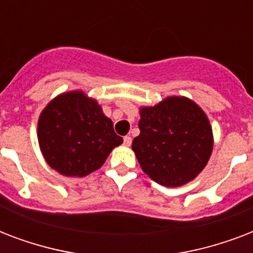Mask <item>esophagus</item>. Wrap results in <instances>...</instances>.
Instances as JSON below:
<instances>
[{
    "label": "esophagus",
    "instance_id": "34e87169",
    "mask_svg": "<svg viewBox=\"0 0 253 253\" xmlns=\"http://www.w3.org/2000/svg\"><path fill=\"white\" fill-rule=\"evenodd\" d=\"M131 143H132V138H131L130 135H126V136L123 138V144L128 147V146H131Z\"/></svg>",
    "mask_w": 253,
    "mask_h": 253
}]
</instances>
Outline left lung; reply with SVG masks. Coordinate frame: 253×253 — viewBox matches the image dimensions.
Masks as SVG:
<instances>
[{
	"label": "left lung",
	"instance_id": "8db88e82",
	"mask_svg": "<svg viewBox=\"0 0 253 253\" xmlns=\"http://www.w3.org/2000/svg\"><path fill=\"white\" fill-rule=\"evenodd\" d=\"M139 136L132 140L143 172L158 184L180 186L206 167L212 151V131L202 109L185 97H168L143 107Z\"/></svg>",
	"mask_w": 253,
	"mask_h": 253
}]
</instances>
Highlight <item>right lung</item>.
Masks as SVG:
<instances>
[{
  "instance_id": "right-lung-1",
  "label": "right lung",
  "mask_w": 253,
  "mask_h": 253,
  "mask_svg": "<svg viewBox=\"0 0 253 253\" xmlns=\"http://www.w3.org/2000/svg\"><path fill=\"white\" fill-rule=\"evenodd\" d=\"M38 140L48 166L68 177H84L102 166L123 139L94 99L69 91L51 101L38 122Z\"/></svg>"
}]
</instances>
